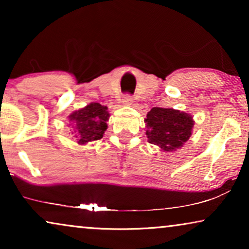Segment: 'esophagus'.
Instances as JSON below:
<instances>
[{"label": "esophagus", "instance_id": "1", "mask_svg": "<svg viewBox=\"0 0 249 249\" xmlns=\"http://www.w3.org/2000/svg\"><path fill=\"white\" fill-rule=\"evenodd\" d=\"M122 104L125 105V107H130L134 103V98L132 96H129V95H124V97H122Z\"/></svg>", "mask_w": 249, "mask_h": 249}]
</instances>
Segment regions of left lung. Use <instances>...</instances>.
Here are the masks:
<instances>
[{"instance_id":"8db88e82","label":"left lung","mask_w":249,"mask_h":249,"mask_svg":"<svg viewBox=\"0 0 249 249\" xmlns=\"http://www.w3.org/2000/svg\"><path fill=\"white\" fill-rule=\"evenodd\" d=\"M148 142L163 152L181 148L193 134V115L175 108L153 107L145 119Z\"/></svg>"}]
</instances>
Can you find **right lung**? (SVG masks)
Returning <instances> with one entry per match:
<instances>
[{
	"mask_svg": "<svg viewBox=\"0 0 249 249\" xmlns=\"http://www.w3.org/2000/svg\"><path fill=\"white\" fill-rule=\"evenodd\" d=\"M107 107L100 103H89L68 115L71 135L79 145H86L103 137L107 129Z\"/></svg>",
	"mask_w": 249,
	"mask_h": 249,
	"instance_id": "right-lung-1",
	"label": "right lung"
}]
</instances>
